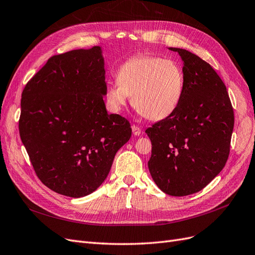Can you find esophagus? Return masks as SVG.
<instances>
[{"mask_svg": "<svg viewBox=\"0 0 255 255\" xmlns=\"http://www.w3.org/2000/svg\"><path fill=\"white\" fill-rule=\"evenodd\" d=\"M131 129H132V133H133L134 135H139V134H141V132H142L141 128H139V127L136 126V125H132V126H131Z\"/></svg>", "mask_w": 255, "mask_h": 255, "instance_id": "esophagus-1", "label": "esophagus"}]
</instances>
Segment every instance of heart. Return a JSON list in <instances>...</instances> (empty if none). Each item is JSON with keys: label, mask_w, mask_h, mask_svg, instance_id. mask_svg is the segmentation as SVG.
<instances>
[{"label": "heart", "mask_w": 255, "mask_h": 255, "mask_svg": "<svg viewBox=\"0 0 255 255\" xmlns=\"http://www.w3.org/2000/svg\"><path fill=\"white\" fill-rule=\"evenodd\" d=\"M184 87V73L177 62L138 55L118 68L117 81L106 90V101L112 111L121 112L131 96L134 109L144 118L161 121L177 110Z\"/></svg>", "instance_id": "obj_1"}]
</instances>
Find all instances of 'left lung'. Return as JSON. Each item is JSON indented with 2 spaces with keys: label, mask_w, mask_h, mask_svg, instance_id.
Segmentation results:
<instances>
[{
  "label": "left lung",
  "mask_w": 255,
  "mask_h": 255,
  "mask_svg": "<svg viewBox=\"0 0 255 255\" xmlns=\"http://www.w3.org/2000/svg\"><path fill=\"white\" fill-rule=\"evenodd\" d=\"M182 101L170 117L145 132L151 141L148 168L161 191L181 197L201 191L226 165L234 127L227 88L211 65L182 48Z\"/></svg>",
  "instance_id": "1"
}]
</instances>
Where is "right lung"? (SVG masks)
Masks as SVG:
<instances>
[{
	"mask_svg": "<svg viewBox=\"0 0 255 255\" xmlns=\"http://www.w3.org/2000/svg\"><path fill=\"white\" fill-rule=\"evenodd\" d=\"M102 50L52 56L23 89L19 132L37 177L52 191L79 198L108 176L130 123L108 114Z\"/></svg>",
	"mask_w": 255,
	"mask_h": 255,
	"instance_id": "add662e5",
	"label": "right lung"
}]
</instances>
